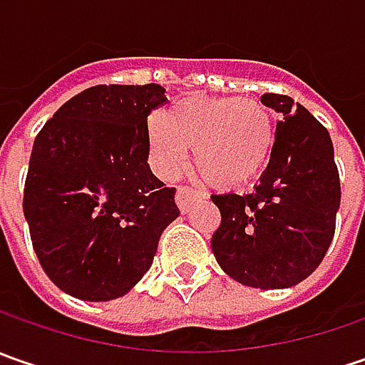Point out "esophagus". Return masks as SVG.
<instances>
[{"instance_id":"1","label":"esophagus","mask_w":365,"mask_h":365,"mask_svg":"<svg viewBox=\"0 0 365 365\" xmlns=\"http://www.w3.org/2000/svg\"><path fill=\"white\" fill-rule=\"evenodd\" d=\"M197 197H201L199 190H195L192 187H187V185H180V187L176 189V205H178V209H180V211H187L190 207V203H192Z\"/></svg>"}]
</instances>
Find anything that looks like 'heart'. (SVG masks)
<instances>
[{
	"instance_id": "1",
	"label": "heart",
	"mask_w": 365,
	"mask_h": 365,
	"mask_svg": "<svg viewBox=\"0 0 365 365\" xmlns=\"http://www.w3.org/2000/svg\"><path fill=\"white\" fill-rule=\"evenodd\" d=\"M274 115L258 99L189 97L148 123V160L175 178L189 160L217 189H242L264 170L274 148Z\"/></svg>"
}]
</instances>
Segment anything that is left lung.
I'll list each match as a JSON object with an SVG mask.
<instances>
[{
  "label": "left lung",
  "instance_id": "left-lung-1",
  "mask_svg": "<svg viewBox=\"0 0 365 365\" xmlns=\"http://www.w3.org/2000/svg\"><path fill=\"white\" fill-rule=\"evenodd\" d=\"M280 113L270 162L250 195H211L221 223L211 250L223 272L245 287L299 284L329 250L341 201L329 132L288 95L264 93Z\"/></svg>",
  "mask_w": 365,
  "mask_h": 365
}]
</instances>
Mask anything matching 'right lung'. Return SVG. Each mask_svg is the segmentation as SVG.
Masks as SVG:
<instances>
[{
  "mask_svg": "<svg viewBox=\"0 0 365 365\" xmlns=\"http://www.w3.org/2000/svg\"><path fill=\"white\" fill-rule=\"evenodd\" d=\"M164 87L95 85L68 99L36 135L24 217L40 266L81 301H113L152 266L178 215L175 187L148 164V115Z\"/></svg>",
  "mask_w": 365,
  "mask_h": 365,
  "instance_id": "1",
  "label": "right lung"
}]
</instances>
